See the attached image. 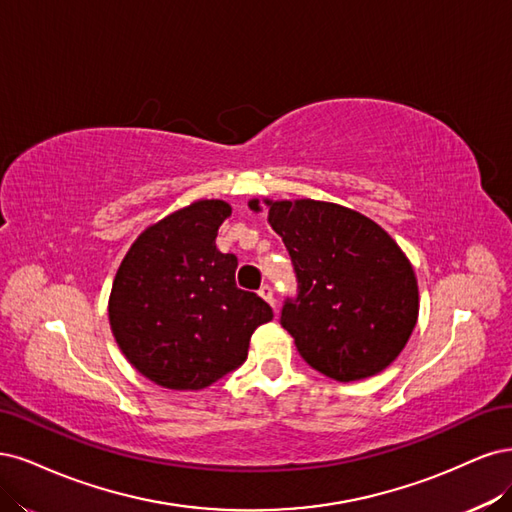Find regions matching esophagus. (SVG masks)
<instances>
[{"label": "esophagus", "mask_w": 512, "mask_h": 512, "mask_svg": "<svg viewBox=\"0 0 512 512\" xmlns=\"http://www.w3.org/2000/svg\"><path fill=\"white\" fill-rule=\"evenodd\" d=\"M259 295L263 300H266L272 308H274V289H272V285H261V289H259Z\"/></svg>", "instance_id": "1"}]
</instances>
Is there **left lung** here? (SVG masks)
<instances>
[{"label":"left lung","mask_w":512,"mask_h":512,"mask_svg":"<svg viewBox=\"0 0 512 512\" xmlns=\"http://www.w3.org/2000/svg\"><path fill=\"white\" fill-rule=\"evenodd\" d=\"M259 210V202H249ZM298 293L285 298L280 325L310 368L359 381L400 355L419 315L410 261L364 214L329 202H268Z\"/></svg>","instance_id":"8db88e82"}]
</instances>
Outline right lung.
Returning <instances> with one entry per match:
<instances>
[{"mask_svg": "<svg viewBox=\"0 0 512 512\" xmlns=\"http://www.w3.org/2000/svg\"><path fill=\"white\" fill-rule=\"evenodd\" d=\"M232 214L202 200L148 227L114 276L108 317L123 355L168 389H204L246 361L255 329L274 315L238 289L234 253L214 244Z\"/></svg>", "mask_w": 512, "mask_h": 512, "instance_id": "add662e5", "label": "right lung"}]
</instances>
